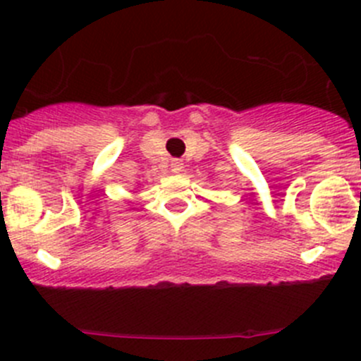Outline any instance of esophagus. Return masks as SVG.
Wrapping results in <instances>:
<instances>
[{
	"label": "esophagus",
	"mask_w": 361,
	"mask_h": 361,
	"mask_svg": "<svg viewBox=\"0 0 361 361\" xmlns=\"http://www.w3.org/2000/svg\"><path fill=\"white\" fill-rule=\"evenodd\" d=\"M171 171H173L174 174H180L181 171H183V162H181V160H178V159L171 160Z\"/></svg>",
	"instance_id": "1"
}]
</instances>
